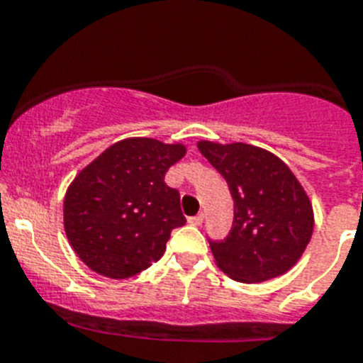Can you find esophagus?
<instances>
[{"label": "esophagus", "mask_w": 363, "mask_h": 363, "mask_svg": "<svg viewBox=\"0 0 363 363\" xmlns=\"http://www.w3.org/2000/svg\"><path fill=\"white\" fill-rule=\"evenodd\" d=\"M203 220H205V216H203V214H197V216H191L188 222H190L191 225H201Z\"/></svg>", "instance_id": "esophagus-1"}]
</instances>
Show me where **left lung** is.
Masks as SVG:
<instances>
[{
    "mask_svg": "<svg viewBox=\"0 0 363 363\" xmlns=\"http://www.w3.org/2000/svg\"><path fill=\"white\" fill-rule=\"evenodd\" d=\"M197 149L225 179L235 201L228 237L208 240L218 268L242 284L293 268L313 233V208L293 172L276 155L248 143L199 141Z\"/></svg>",
    "mask_w": 363,
    "mask_h": 363,
    "instance_id": "left-lung-1",
    "label": "left lung"
}]
</instances>
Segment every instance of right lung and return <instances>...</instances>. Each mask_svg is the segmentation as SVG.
I'll list each match as a JSON object with an SVG mask.
<instances>
[{
	"instance_id": "1",
	"label": "right lung",
	"mask_w": 363,
	"mask_h": 363,
	"mask_svg": "<svg viewBox=\"0 0 363 363\" xmlns=\"http://www.w3.org/2000/svg\"><path fill=\"white\" fill-rule=\"evenodd\" d=\"M184 155L181 143L128 138L76 175L65 196V233L91 270L126 279L164 255L173 229L186 223L179 191L164 182Z\"/></svg>"
}]
</instances>
